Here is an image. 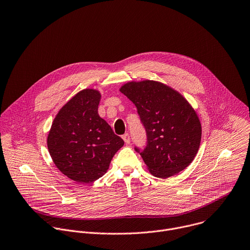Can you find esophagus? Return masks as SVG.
Returning <instances> with one entry per match:
<instances>
[{
    "mask_svg": "<svg viewBox=\"0 0 250 250\" xmlns=\"http://www.w3.org/2000/svg\"><path fill=\"white\" fill-rule=\"evenodd\" d=\"M123 139L125 140V144H129V142H130V136H129V134H128V133L124 134V135H123Z\"/></svg>",
    "mask_w": 250,
    "mask_h": 250,
    "instance_id": "1",
    "label": "esophagus"
}]
</instances>
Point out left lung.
<instances>
[{
    "mask_svg": "<svg viewBox=\"0 0 250 250\" xmlns=\"http://www.w3.org/2000/svg\"><path fill=\"white\" fill-rule=\"evenodd\" d=\"M120 91L135 105L145 128L144 149H134L149 172L166 179L185 170L201 141V124L189 103L178 91L153 80L125 83Z\"/></svg>",
    "mask_w": 250,
    "mask_h": 250,
    "instance_id": "1",
    "label": "left lung"
}]
</instances>
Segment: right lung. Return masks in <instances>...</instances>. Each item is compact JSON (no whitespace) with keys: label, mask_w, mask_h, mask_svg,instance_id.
Wrapping results in <instances>:
<instances>
[{"label":"right lung","mask_w":250,"mask_h":250,"mask_svg":"<svg viewBox=\"0 0 250 250\" xmlns=\"http://www.w3.org/2000/svg\"><path fill=\"white\" fill-rule=\"evenodd\" d=\"M100 99L101 94L94 89L78 92L59 111L47 138L56 167L78 183L101 178L125 144L98 115Z\"/></svg>","instance_id":"1"}]
</instances>
